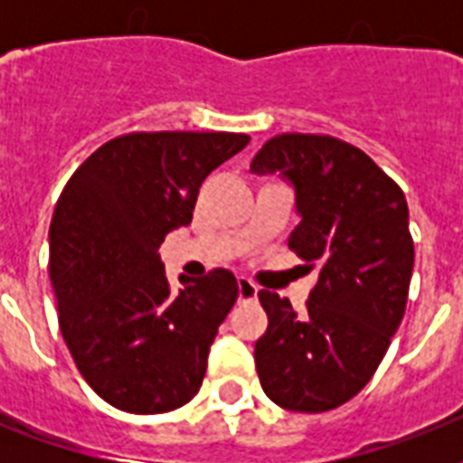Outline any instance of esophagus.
<instances>
[{"label": "esophagus", "mask_w": 463, "mask_h": 463, "mask_svg": "<svg viewBox=\"0 0 463 463\" xmlns=\"http://www.w3.org/2000/svg\"><path fill=\"white\" fill-rule=\"evenodd\" d=\"M257 293H260V288L254 286L250 279H240L238 281V298L240 300H254L257 298Z\"/></svg>", "instance_id": "1"}]
</instances>
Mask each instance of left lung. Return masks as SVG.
<instances>
[{"mask_svg": "<svg viewBox=\"0 0 463 463\" xmlns=\"http://www.w3.org/2000/svg\"><path fill=\"white\" fill-rule=\"evenodd\" d=\"M250 170L293 184L300 223L288 247L319 264L305 315L260 290L269 317L254 344L261 389L281 409H336L370 382L403 319L413 274L409 203L370 156L334 137L279 134Z\"/></svg>", "mask_w": 463, "mask_h": 463, "instance_id": "obj_1", "label": "left lung"}]
</instances>
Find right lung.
Instances as JSON below:
<instances>
[{"mask_svg":"<svg viewBox=\"0 0 463 463\" xmlns=\"http://www.w3.org/2000/svg\"><path fill=\"white\" fill-rule=\"evenodd\" d=\"M250 144L231 132H137L108 141L61 189L50 223V281L79 373L127 413L194 399L209 348L238 300L228 269L170 290L158 247L192 223L202 182Z\"/></svg>","mask_w":463,"mask_h":463,"instance_id":"obj_1","label":"right lung"}]
</instances>
